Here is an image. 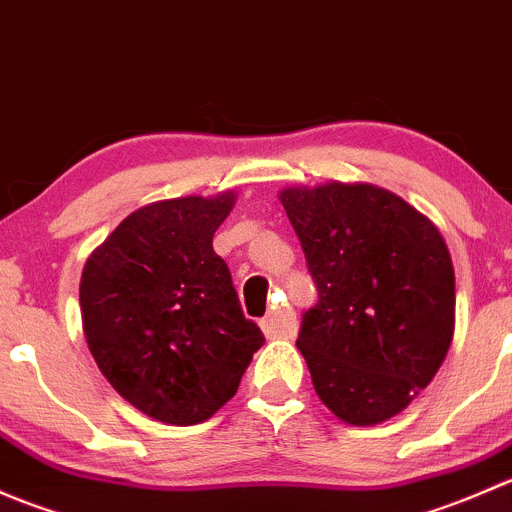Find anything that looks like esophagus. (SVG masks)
I'll return each mask as SVG.
<instances>
[{"label": "esophagus", "mask_w": 512, "mask_h": 512, "mask_svg": "<svg viewBox=\"0 0 512 512\" xmlns=\"http://www.w3.org/2000/svg\"><path fill=\"white\" fill-rule=\"evenodd\" d=\"M262 329H265L267 337L272 339L294 337V334H297V314L287 307L275 309V312H270L262 319Z\"/></svg>", "instance_id": "1"}]
</instances>
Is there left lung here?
I'll return each mask as SVG.
<instances>
[{
	"label": "left lung",
	"mask_w": 512,
	"mask_h": 512,
	"mask_svg": "<svg viewBox=\"0 0 512 512\" xmlns=\"http://www.w3.org/2000/svg\"><path fill=\"white\" fill-rule=\"evenodd\" d=\"M280 200L319 292L297 337L317 396L352 426L396 416L453 339L456 277L441 232L366 183L289 188Z\"/></svg>",
	"instance_id": "left-lung-1"
}]
</instances>
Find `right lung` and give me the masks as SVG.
I'll use <instances>...</instances> for the list:
<instances>
[{
    "label": "right lung",
    "instance_id": "right-lung-1",
    "mask_svg": "<svg viewBox=\"0 0 512 512\" xmlns=\"http://www.w3.org/2000/svg\"><path fill=\"white\" fill-rule=\"evenodd\" d=\"M232 203L223 193L146 205L84 267L81 317L98 369L156 421L193 426L213 416L265 344L213 250Z\"/></svg>",
    "mask_w": 512,
    "mask_h": 512
}]
</instances>
